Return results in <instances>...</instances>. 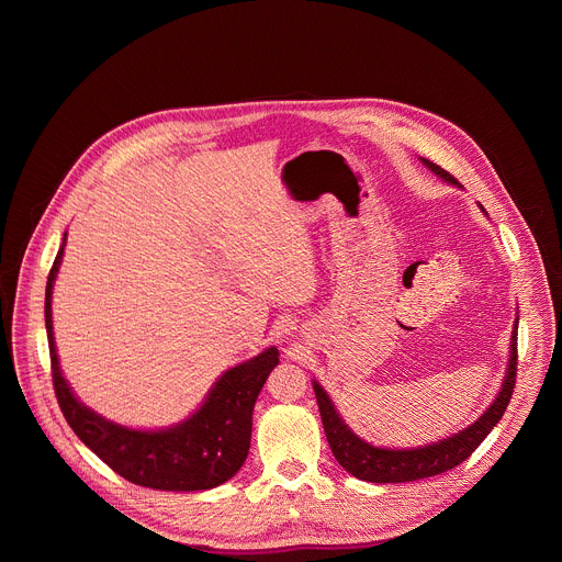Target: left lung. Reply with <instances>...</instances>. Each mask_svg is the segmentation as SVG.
I'll list each match as a JSON object with an SVG mask.
<instances>
[{
	"label": "left lung",
	"instance_id": "8db88e82",
	"mask_svg": "<svg viewBox=\"0 0 562 562\" xmlns=\"http://www.w3.org/2000/svg\"><path fill=\"white\" fill-rule=\"evenodd\" d=\"M420 159H423V165L429 171H434L438 178H442L449 184L460 187L451 173H447L445 169L429 162V159H425V157H420ZM516 323H518V317H516ZM516 329H518V325H514V334H512L507 373H505L501 393L496 395L490 409L480 416L473 425L464 427L462 431H458L445 440H438V442H431L425 447H416V449H382V447H373V445L364 442L362 438H358L347 427V423L340 418V414L336 412L327 391L313 380L317 409H319V416H323V427H325V434H327V440H329V447H331L336 460L351 475L367 480V483H412V480H420V477H429V475L449 471L456 464H460L462 460H467L477 449V445L483 442L490 436V431L498 425V420L503 418L509 400H512L516 371H518L516 369V364H518V331Z\"/></svg>",
	"mask_w": 562,
	"mask_h": 562
}]
</instances>
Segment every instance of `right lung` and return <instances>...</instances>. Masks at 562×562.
<instances>
[{
    "label": "right lung",
    "mask_w": 562,
    "mask_h": 562,
    "mask_svg": "<svg viewBox=\"0 0 562 562\" xmlns=\"http://www.w3.org/2000/svg\"><path fill=\"white\" fill-rule=\"evenodd\" d=\"M61 256L64 245L48 273L44 317L53 386L70 429L98 458L133 485L159 492H204L226 483L247 460L256 400L269 373L280 362V351L269 347L260 356L224 371L211 386L202 407L173 427L144 431L111 423L85 403H79L59 369L50 297Z\"/></svg>",
    "instance_id": "add662e5"
}]
</instances>
